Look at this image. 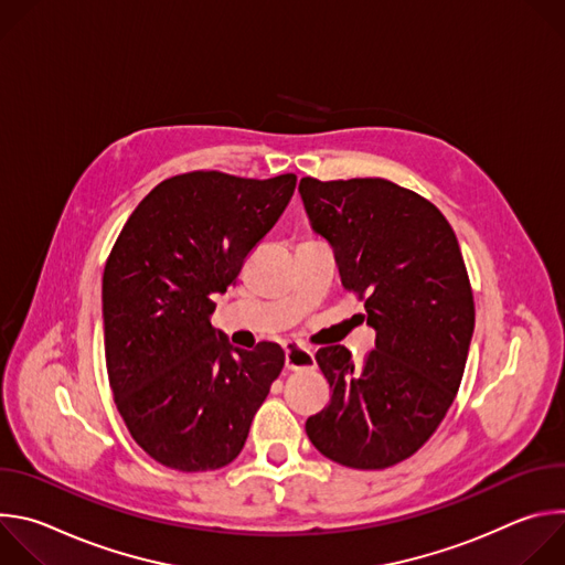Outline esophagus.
<instances>
[{
	"label": "esophagus",
	"instance_id": "esophagus-1",
	"mask_svg": "<svg viewBox=\"0 0 565 565\" xmlns=\"http://www.w3.org/2000/svg\"><path fill=\"white\" fill-rule=\"evenodd\" d=\"M286 369L288 371H306V369H315V355L312 351L299 347V344H290L286 349Z\"/></svg>",
	"mask_w": 565,
	"mask_h": 565
}]
</instances>
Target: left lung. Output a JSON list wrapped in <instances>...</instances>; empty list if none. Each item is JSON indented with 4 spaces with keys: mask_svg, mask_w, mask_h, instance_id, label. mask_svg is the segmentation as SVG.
<instances>
[{
    "mask_svg": "<svg viewBox=\"0 0 565 565\" xmlns=\"http://www.w3.org/2000/svg\"><path fill=\"white\" fill-rule=\"evenodd\" d=\"M299 194L375 329L362 362L340 344L317 351L333 393L306 434L344 467L386 469L434 436L465 373L473 295L458 238L434 203L384 179L306 177Z\"/></svg>",
    "mask_w": 565,
    "mask_h": 565,
    "instance_id": "obj_1",
    "label": "left lung"
}]
</instances>
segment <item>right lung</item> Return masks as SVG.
Listing matches in <instances>:
<instances>
[{"mask_svg": "<svg viewBox=\"0 0 565 565\" xmlns=\"http://www.w3.org/2000/svg\"><path fill=\"white\" fill-rule=\"evenodd\" d=\"M295 185V174H179L138 203L116 238L103 275L109 386L131 438L160 465H230L284 369L279 344L236 349L210 315Z\"/></svg>", "mask_w": 565, "mask_h": 565, "instance_id": "right-lung-1", "label": "right lung"}]
</instances>
